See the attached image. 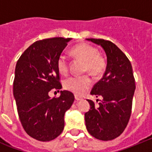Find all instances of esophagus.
I'll return each mask as SVG.
<instances>
[{"label":"esophagus","mask_w":152,"mask_h":152,"mask_svg":"<svg viewBox=\"0 0 152 152\" xmlns=\"http://www.w3.org/2000/svg\"><path fill=\"white\" fill-rule=\"evenodd\" d=\"M75 100H76V101H80V100H82V98L80 97V96H77V95H75Z\"/></svg>","instance_id":"obj_1"}]
</instances>
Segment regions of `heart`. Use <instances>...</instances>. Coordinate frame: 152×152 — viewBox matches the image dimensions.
<instances>
[{
  "instance_id": "obj_1",
  "label": "heart",
  "mask_w": 152,
  "mask_h": 152,
  "mask_svg": "<svg viewBox=\"0 0 152 152\" xmlns=\"http://www.w3.org/2000/svg\"><path fill=\"white\" fill-rule=\"evenodd\" d=\"M75 56L84 61V72H89L95 77L103 75L107 68V62L104 58L99 55L96 48L88 43H80L72 49ZM57 68L61 75H66L68 73V62L66 56L61 54L57 60ZM92 84V80L88 75L81 77L72 76L64 81V88L77 95H81Z\"/></svg>"
}]
</instances>
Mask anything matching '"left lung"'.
<instances>
[{"instance_id": "8db88e82", "label": "left lung", "mask_w": 152, "mask_h": 152, "mask_svg": "<svg viewBox=\"0 0 152 152\" xmlns=\"http://www.w3.org/2000/svg\"><path fill=\"white\" fill-rule=\"evenodd\" d=\"M87 39L101 45L107 55V64L103 77L91 91L96 97L101 96L102 100L96 105L88 100L91 109L84 114L86 127L99 140H113L123 133L131 116L135 90L132 68L128 58L112 42Z\"/></svg>"}]
</instances>
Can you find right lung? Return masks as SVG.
Returning <instances> with one entry per match:
<instances>
[{"label": "right lung", "mask_w": 152, "mask_h": 152, "mask_svg": "<svg viewBox=\"0 0 152 152\" xmlns=\"http://www.w3.org/2000/svg\"><path fill=\"white\" fill-rule=\"evenodd\" d=\"M71 39L35 42L21 55L15 68L13 96L20 120L26 133L41 142L57 138L64 129V113L75 100L68 91L51 98L52 89H61L57 60Z\"/></svg>", "instance_id": "add662e5"}]
</instances>
